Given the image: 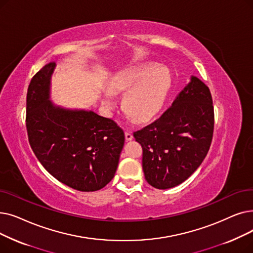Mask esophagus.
Instances as JSON below:
<instances>
[{
    "label": "esophagus",
    "mask_w": 253,
    "mask_h": 253,
    "mask_svg": "<svg viewBox=\"0 0 253 253\" xmlns=\"http://www.w3.org/2000/svg\"><path fill=\"white\" fill-rule=\"evenodd\" d=\"M125 136H126V141H130V140H133V134H131V131H129V130H126L125 131Z\"/></svg>",
    "instance_id": "34e87169"
}]
</instances>
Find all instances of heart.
<instances>
[{"label":"heart","mask_w":253,"mask_h":253,"mask_svg":"<svg viewBox=\"0 0 253 253\" xmlns=\"http://www.w3.org/2000/svg\"><path fill=\"white\" fill-rule=\"evenodd\" d=\"M171 85V76L166 68L142 64L123 70L112 78L109 90L113 94L126 92L124 109L140 123L152 119L160 112ZM105 93L103 104L112 110L115 100Z\"/></svg>","instance_id":"1"}]
</instances>
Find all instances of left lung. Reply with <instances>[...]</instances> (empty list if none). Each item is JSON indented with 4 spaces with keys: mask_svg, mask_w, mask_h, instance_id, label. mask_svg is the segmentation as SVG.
Wrapping results in <instances>:
<instances>
[{
    "mask_svg": "<svg viewBox=\"0 0 253 253\" xmlns=\"http://www.w3.org/2000/svg\"><path fill=\"white\" fill-rule=\"evenodd\" d=\"M213 129L210 89L191 76L161 117L134 133L143 149L142 167L146 181L159 189L185 181L206 158Z\"/></svg>",
    "mask_w": 253,
    "mask_h": 253,
    "instance_id": "8db88e82",
    "label": "left lung"
}]
</instances>
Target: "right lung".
Returning <instances> with one entry per match:
<instances>
[{
	"label": "right lung",
	"instance_id": "right-lung-1",
	"mask_svg": "<svg viewBox=\"0 0 253 253\" xmlns=\"http://www.w3.org/2000/svg\"><path fill=\"white\" fill-rule=\"evenodd\" d=\"M55 63L32 78L27 93L26 126L39 162L59 182L95 191L115 175L125 133L114 120L92 111L69 110L49 101Z\"/></svg>",
	"mask_w": 253,
	"mask_h": 253
}]
</instances>
